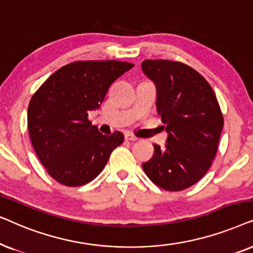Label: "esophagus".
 <instances>
[{"mask_svg": "<svg viewBox=\"0 0 253 253\" xmlns=\"http://www.w3.org/2000/svg\"><path fill=\"white\" fill-rule=\"evenodd\" d=\"M125 139H126L127 141H137V140H139V137H136L135 135H133V134L127 133L126 135H125Z\"/></svg>", "mask_w": 253, "mask_h": 253, "instance_id": "34e87169", "label": "esophagus"}]
</instances>
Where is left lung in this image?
<instances>
[{
    "instance_id": "1",
    "label": "left lung",
    "mask_w": 253,
    "mask_h": 253,
    "mask_svg": "<svg viewBox=\"0 0 253 253\" xmlns=\"http://www.w3.org/2000/svg\"><path fill=\"white\" fill-rule=\"evenodd\" d=\"M142 72L156 86V109L168 139L142 164L157 186L181 191L203 178L216 155L223 127L220 105L210 83L197 70L169 60H146Z\"/></svg>"
}]
</instances>
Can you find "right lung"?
Here are the masks:
<instances>
[{"instance_id":"right-lung-1","label":"right lung","mask_w":253,"mask_h":253,"mask_svg":"<svg viewBox=\"0 0 253 253\" xmlns=\"http://www.w3.org/2000/svg\"><path fill=\"white\" fill-rule=\"evenodd\" d=\"M134 67L121 61H77L63 66L32 96L28 128L47 172L66 186H81L105 168L124 135L107 136L87 120L99 109L111 84Z\"/></svg>"}]
</instances>
